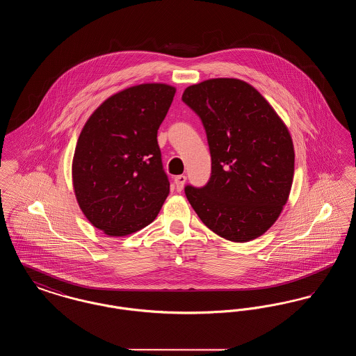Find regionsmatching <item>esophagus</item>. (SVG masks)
Returning a JSON list of instances; mask_svg holds the SVG:
<instances>
[{"instance_id": "1", "label": "esophagus", "mask_w": 356, "mask_h": 356, "mask_svg": "<svg viewBox=\"0 0 356 356\" xmlns=\"http://www.w3.org/2000/svg\"><path fill=\"white\" fill-rule=\"evenodd\" d=\"M186 175H179V176H176V177H175V186H176V189H177L179 192L183 189V186L186 184Z\"/></svg>"}]
</instances>
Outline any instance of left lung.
Segmentation results:
<instances>
[{"label": "left lung", "instance_id": "8db88e82", "mask_svg": "<svg viewBox=\"0 0 356 356\" xmlns=\"http://www.w3.org/2000/svg\"><path fill=\"white\" fill-rule=\"evenodd\" d=\"M181 100L200 118L212 170L188 202L216 235L235 243L261 236L287 203L295 152L286 124L252 85L211 79L188 86Z\"/></svg>", "mask_w": 356, "mask_h": 356}]
</instances>
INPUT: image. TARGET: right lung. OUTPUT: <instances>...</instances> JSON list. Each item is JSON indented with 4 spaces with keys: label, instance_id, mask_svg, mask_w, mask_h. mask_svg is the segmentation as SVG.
<instances>
[{
    "label": "right lung",
    "instance_id": "right-lung-1",
    "mask_svg": "<svg viewBox=\"0 0 356 356\" xmlns=\"http://www.w3.org/2000/svg\"><path fill=\"white\" fill-rule=\"evenodd\" d=\"M176 89L141 84L111 96L85 122L72 164L85 218L108 236L151 224L170 193L157 131Z\"/></svg>",
    "mask_w": 356,
    "mask_h": 356
}]
</instances>
